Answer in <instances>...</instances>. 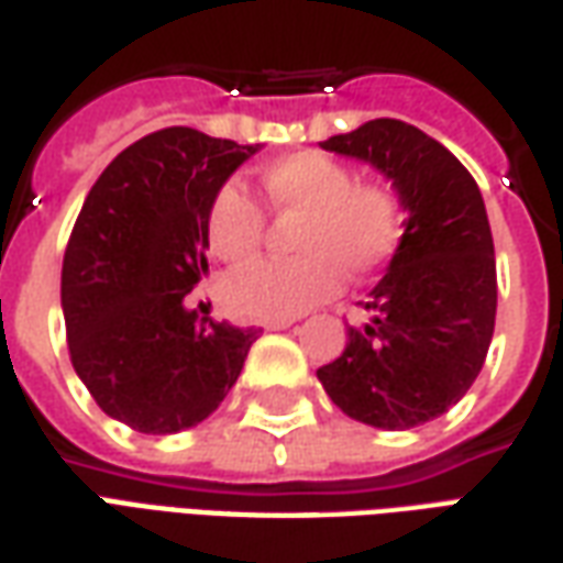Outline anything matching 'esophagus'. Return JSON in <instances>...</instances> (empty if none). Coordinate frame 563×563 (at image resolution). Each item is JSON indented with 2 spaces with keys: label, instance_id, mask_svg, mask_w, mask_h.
I'll use <instances>...</instances> for the list:
<instances>
[{
  "label": "esophagus",
  "instance_id": "34e87169",
  "mask_svg": "<svg viewBox=\"0 0 563 563\" xmlns=\"http://www.w3.org/2000/svg\"><path fill=\"white\" fill-rule=\"evenodd\" d=\"M295 320H286V317H277V320H262V325L268 329V332H280V329H289Z\"/></svg>",
  "mask_w": 563,
  "mask_h": 563
}]
</instances>
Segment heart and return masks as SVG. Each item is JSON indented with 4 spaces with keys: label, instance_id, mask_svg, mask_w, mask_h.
Instances as JSON below:
<instances>
[{
    "label": "heart",
    "instance_id": "heart-1",
    "mask_svg": "<svg viewBox=\"0 0 563 563\" xmlns=\"http://www.w3.org/2000/svg\"><path fill=\"white\" fill-rule=\"evenodd\" d=\"M258 195L271 216L295 219L286 262H258L222 283V298L243 317H295L325 301L347 280L375 274L402 234V203L380 183H356L353 170L322 152H292L258 170ZM265 216L238 186H222L207 207V246L228 265L258 255Z\"/></svg>",
    "mask_w": 563,
    "mask_h": 563
}]
</instances>
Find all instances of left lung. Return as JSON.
<instances>
[{
    "label": "left lung",
    "mask_w": 563,
    "mask_h": 563,
    "mask_svg": "<svg viewBox=\"0 0 563 563\" xmlns=\"http://www.w3.org/2000/svg\"><path fill=\"white\" fill-rule=\"evenodd\" d=\"M390 179L405 219L387 274L347 325V347L317 368L347 418L411 430L457 405L485 365L497 317V262L470 170L418 128L375 118L320 143Z\"/></svg>",
    "instance_id": "obj_1"
}]
</instances>
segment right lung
Masks as SVG:
<instances>
[{"label":"right lung","mask_w":563,"mask_h":563,"mask_svg":"<svg viewBox=\"0 0 563 563\" xmlns=\"http://www.w3.org/2000/svg\"><path fill=\"white\" fill-rule=\"evenodd\" d=\"M258 148L167 128L128 145L85 198L60 277L69 356L93 402L136 432L210 418L258 338L188 308L207 274V207Z\"/></svg>","instance_id":"add662e5"}]
</instances>
